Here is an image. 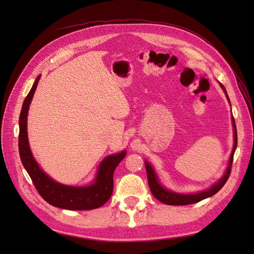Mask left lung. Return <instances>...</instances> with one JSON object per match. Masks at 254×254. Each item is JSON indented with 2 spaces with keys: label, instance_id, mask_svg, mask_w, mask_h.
Segmentation results:
<instances>
[{
  "label": "left lung",
  "instance_id": "8db88e82",
  "mask_svg": "<svg viewBox=\"0 0 254 254\" xmlns=\"http://www.w3.org/2000/svg\"><path fill=\"white\" fill-rule=\"evenodd\" d=\"M221 89L224 90V92L226 93V96L229 101V96L227 94V91L224 87V84L219 83ZM230 103V101H229ZM232 125L234 128V146H233V149L231 152V156H230V160H229V164L228 167L226 170L225 175L222 176V178L217 182L213 184V186L206 190L200 191V193H195V194H179V193H175V191H172L170 190L165 189L164 187H162L160 184L159 180H158V176L156 175L155 171H153V168L151 167V165L147 162V161H145V167H146V173H147V178H148V186L149 189L151 190L152 195L155 196L159 201L163 202L165 204L168 205H187V204H191V203H196L203 200V199L207 198V197H211L213 195H215L217 193V191L225 186V183L227 182L230 173H231V167H232V162H233V156H234V152L236 149V146H237V132H236V125H235V121L234 118H232Z\"/></svg>",
  "mask_w": 254,
  "mask_h": 254
}]
</instances>
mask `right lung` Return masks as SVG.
I'll return each instance as SVG.
<instances>
[{"label":"right lung","mask_w":254,"mask_h":254,"mask_svg":"<svg viewBox=\"0 0 254 254\" xmlns=\"http://www.w3.org/2000/svg\"><path fill=\"white\" fill-rule=\"evenodd\" d=\"M40 76L35 80L33 88L24 99L19 119V152L22 164L28 173L38 193L50 204L65 210L84 211L97 209L104 205L112 195L113 173L126 151L106 157L99 164L94 182L88 187L64 186L53 180L36 162L29 148L27 137V114L30 102L39 82Z\"/></svg>","instance_id":"obj_1"}]
</instances>
